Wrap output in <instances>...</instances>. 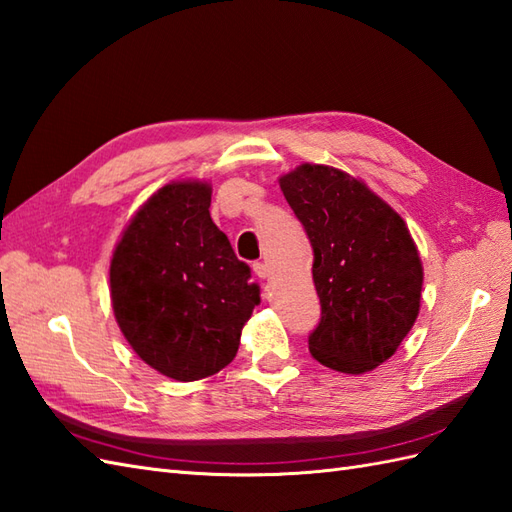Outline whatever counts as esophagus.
I'll list each match as a JSON object with an SVG mask.
<instances>
[{
	"label": "esophagus",
	"instance_id": "1",
	"mask_svg": "<svg viewBox=\"0 0 512 512\" xmlns=\"http://www.w3.org/2000/svg\"><path fill=\"white\" fill-rule=\"evenodd\" d=\"M252 267H254V273H256L260 280H265L269 276V267L265 263H254Z\"/></svg>",
	"mask_w": 512,
	"mask_h": 512
}]
</instances>
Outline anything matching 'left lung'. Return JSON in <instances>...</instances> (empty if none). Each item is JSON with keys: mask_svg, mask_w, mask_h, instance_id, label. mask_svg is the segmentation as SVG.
Masks as SVG:
<instances>
[{"mask_svg": "<svg viewBox=\"0 0 512 512\" xmlns=\"http://www.w3.org/2000/svg\"><path fill=\"white\" fill-rule=\"evenodd\" d=\"M280 189L313 245L321 302L310 354L341 373L389 360L413 328L423 267L404 219L350 173L299 165Z\"/></svg>", "mask_w": 512, "mask_h": 512, "instance_id": "1", "label": "left lung"}]
</instances>
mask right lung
Listing matches in <instances>:
<instances>
[{"label":"right lung","instance_id":"obj_1","mask_svg":"<svg viewBox=\"0 0 512 512\" xmlns=\"http://www.w3.org/2000/svg\"><path fill=\"white\" fill-rule=\"evenodd\" d=\"M210 184L158 189L121 234L110 260V299L132 350L180 382L230 365L260 304L252 271L210 219Z\"/></svg>","mask_w":512,"mask_h":512}]
</instances>
